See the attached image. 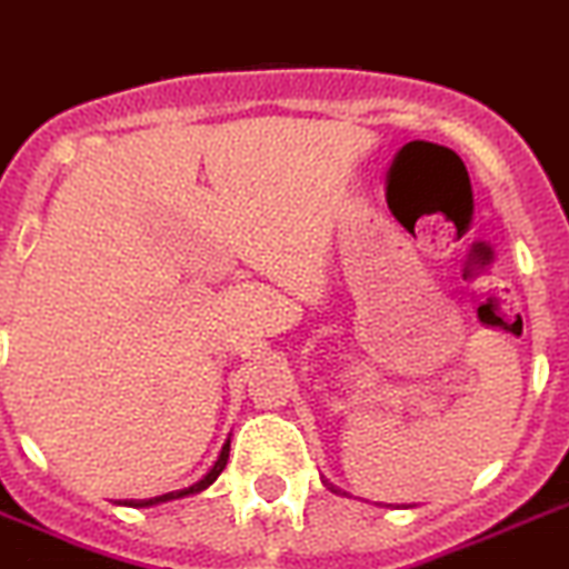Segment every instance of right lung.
<instances>
[{
	"label": "right lung",
	"instance_id": "1",
	"mask_svg": "<svg viewBox=\"0 0 569 569\" xmlns=\"http://www.w3.org/2000/svg\"><path fill=\"white\" fill-rule=\"evenodd\" d=\"M227 458H230V440H227L224 449H221V455H219V460H216V466H212V469L204 475V480H199V482H196V486H190V488H182V491L162 493V497H153V500H137V502H129V506H134V508H148V506H159V502H168V500H182V497H190V493L204 491V488L212 486V482H216V477H219L221 471H224Z\"/></svg>",
	"mask_w": 569,
	"mask_h": 569
}]
</instances>
